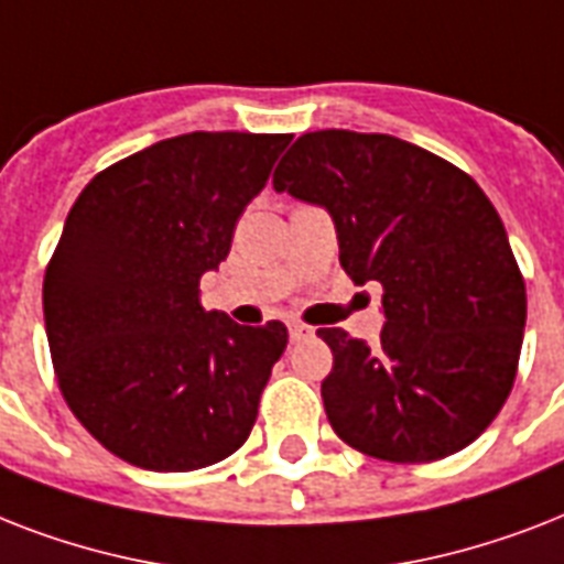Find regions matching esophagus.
Listing matches in <instances>:
<instances>
[{
  "mask_svg": "<svg viewBox=\"0 0 564 564\" xmlns=\"http://www.w3.org/2000/svg\"><path fill=\"white\" fill-rule=\"evenodd\" d=\"M313 334L307 325H301V322H292L290 325V339L292 343H301V339H307V336Z\"/></svg>",
  "mask_w": 564,
  "mask_h": 564,
  "instance_id": "1",
  "label": "esophagus"
}]
</instances>
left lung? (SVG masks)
Masks as SVG:
<instances>
[{"label":"left lung","mask_w":564,"mask_h":564,"mask_svg":"<svg viewBox=\"0 0 564 564\" xmlns=\"http://www.w3.org/2000/svg\"><path fill=\"white\" fill-rule=\"evenodd\" d=\"M334 216L339 263L383 286L380 343L318 327L330 427L386 463H433L489 427L516 383L527 290L495 204L477 181L389 134L313 131L272 178Z\"/></svg>","instance_id":"obj_1"}]
</instances>
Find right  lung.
<instances>
[{
    "instance_id": "add662e5",
    "label": "right lung",
    "mask_w": 564,
    "mask_h": 564,
    "mask_svg": "<svg viewBox=\"0 0 564 564\" xmlns=\"http://www.w3.org/2000/svg\"><path fill=\"white\" fill-rule=\"evenodd\" d=\"M292 134L193 131L113 163L82 189L43 278L66 406L149 471H195L246 445L286 327L202 307L237 219Z\"/></svg>"
}]
</instances>
